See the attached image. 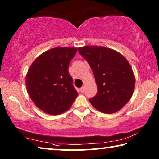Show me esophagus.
I'll return each instance as SVG.
<instances>
[{
    "label": "esophagus",
    "instance_id": "1",
    "mask_svg": "<svg viewBox=\"0 0 159 159\" xmlns=\"http://www.w3.org/2000/svg\"><path fill=\"white\" fill-rule=\"evenodd\" d=\"M84 90H85V86H83L80 89V92H81V93H84Z\"/></svg>",
    "mask_w": 159,
    "mask_h": 159
}]
</instances>
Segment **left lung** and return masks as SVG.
<instances>
[{
	"instance_id": "1",
	"label": "left lung",
	"mask_w": 159,
	"mask_h": 159,
	"mask_svg": "<svg viewBox=\"0 0 159 159\" xmlns=\"http://www.w3.org/2000/svg\"><path fill=\"white\" fill-rule=\"evenodd\" d=\"M79 52L91 66L98 89L90 103L102 113L121 109L131 99L136 83L129 61L118 52L103 46L80 47Z\"/></svg>"
}]
</instances>
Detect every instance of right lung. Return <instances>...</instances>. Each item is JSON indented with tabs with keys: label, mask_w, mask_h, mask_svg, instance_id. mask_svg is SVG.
Masks as SVG:
<instances>
[{
	"label": "right lung",
	"mask_w": 159,
	"mask_h": 159,
	"mask_svg": "<svg viewBox=\"0 0 159 159\" xmlns=\"http://www.w3.org/2000/svg\"><path fill=\"white\" fill-rule=\"evenodd\" d=\"M78 48L56 47L33 62L25 77L28 93L43 112L58 115L69 109L78 96L68 66Z\"/></svg>",
	"instance_id": "obj_1"
}]
</instances>
